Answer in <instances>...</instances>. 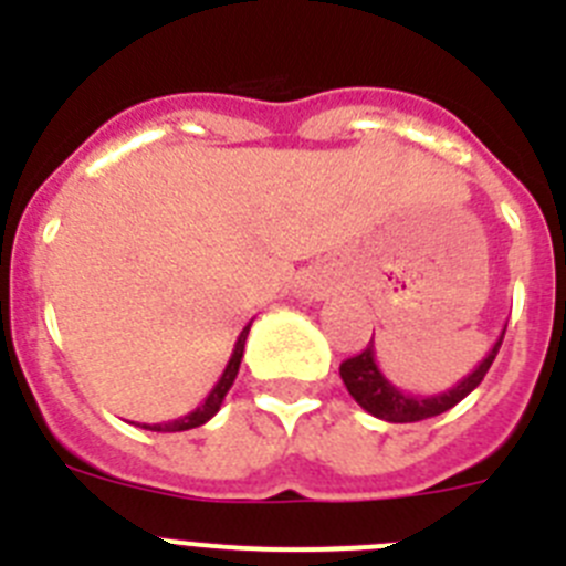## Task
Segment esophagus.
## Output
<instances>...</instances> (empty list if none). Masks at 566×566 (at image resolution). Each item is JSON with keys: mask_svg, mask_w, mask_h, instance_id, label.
Returning <instances> with one entry per match:
<instances>
[{"mask_svg": "<svg viewBox=\"0 0 566 566\" xmlns=\"http://www.w3.org/2000/svg\"><path fill=\"white\" fill-rule=\"evenodd\" d=\"M303 297L314 300V297H317V289H314V286H303Z\"/></svg>", "mask_w": 566, "mask_h": 566, "instance_id": "esophagus-1", "label": "esophagus"}]
</instances>
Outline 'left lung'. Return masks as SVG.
Wrapping results in <instances>:
<instances>
[{"instance_id": "obj_1", "label": "left lung", "mask_w": 566, "mask_h": 566, "mask_svg": "<svg viewBox=\"0 0 566 566\" xmlns=\"http://www.w3.org/2000/svg\"><path fill=\"white\" fill-rule=\"evenodd\" d=\"M504 328L502 334H499L496 343H493V348L488 352V357H484L468 377L459 379V382L453 385V388H448V391L431 394V397L399 391L397 385L379 371L377 357H374V337L363 354L345 359V363L339 365V377H343L348 394L357 399L359 408L371 413V417L385 419V422H419V419L439 417V413L451 411L453 405L462 402V399L482 382L484 374H488L490 365H493V359H496Z\"/></svg>"}]
</instances>
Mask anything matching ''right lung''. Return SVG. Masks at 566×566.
I'll return each instance as SVG.
<instances>
[{
  "mask_svg": "<svg viewBox=\"0 0 566 566\" xmlns=\"http://www.w3.org/2000/svg\"><path fill=\"white\" fill-rule=\"evenodd\" d=\"M249 328H252V323H249L243 332H240L238 343H234V352L232 357H229L227 368H223L221 379L214 382L212 391L207 394V399H203L198 408H195L192 413H187V417L181 419H172V422H158V424H144V428H149V431H158V433H175V431H189V428H201L203 422H209V419L214 417V413L221 411L223 399H227L229 388H232L234 377H238V368H240V359H243V348H247V334Z\"/></svg>",
  "mask_w": 566,
  "mask_h": 566,
  "instance_id": "add662e5",
  "label": "right lung"
}]
</instances>
